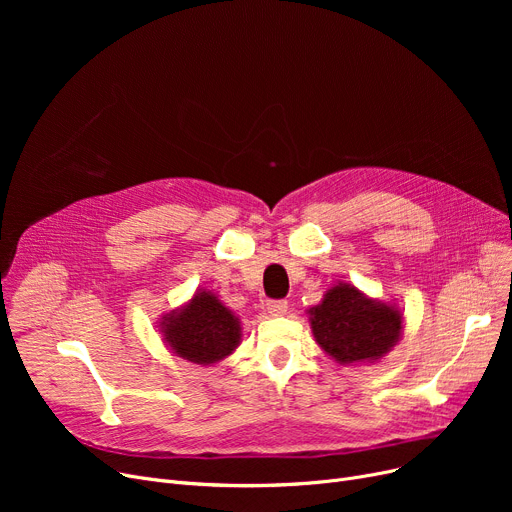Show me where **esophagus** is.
I'll use <instances>...</instances> for the list:
<instances>
[{
  "instance_id": "esophagus-1",
  "label": "esophagus",
  "mask_w": 512,
  "mask_h": 512,
  "mask_svg": "<svg viewBox=\"0 0 512 512\" xmlns=\"http://www.w3.org/2000/svg\"><path fill=\"white\" fill-rule=\"evenodd\" d=\"M265 309H267V313H270V315L278 317V315H284L288 311V303L282 301V299H274V301H267L265 303Z\"/></svg>"
}]
</instances>
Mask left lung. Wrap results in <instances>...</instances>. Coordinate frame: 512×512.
<instances>
[{
	"label": "left lung",
	"mask_w": 512,
	"mask_h": 512,
	"mask_svg": "<svg viewBox=\"0 0 512 512\" xmlns=\"http://www.w3.org/2000/svg\"><path fill=\"white\" fill-rule=\"evenodd\" d=\"M311 328L317 344L340 363H361L384 357L400 336L402 317L396 309L365 299L338 284L311 309Z\"/></svg>",
	"instance_id": "left-lung-1"
}]
</instances>
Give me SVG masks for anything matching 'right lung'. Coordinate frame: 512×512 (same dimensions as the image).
Instances as JSON below:
<instances>
[{"label":"right lung","instance_id":"1","mask_svg":"<svg viewBox=\"0 0 512 512\" xmlns=\"http://www.w3.org/2000/svg\"><path fill=\"white\" fill-rule=\"evenodd\" d=\"M164 334L178 357L201 365L224 359L240 342L238 319L211 292H197L180 313L168 317Z\"/></svg>","mask_w":512,"mask_h":512}]
</instances>
